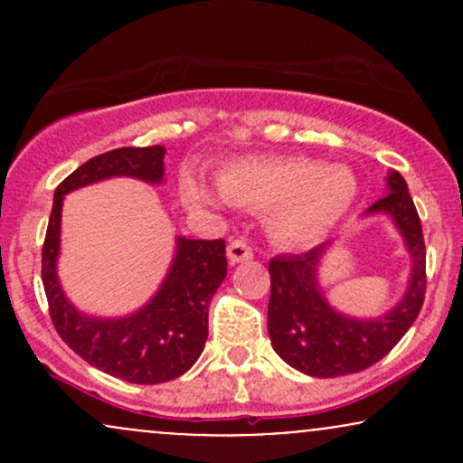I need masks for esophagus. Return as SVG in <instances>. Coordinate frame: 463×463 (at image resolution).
I'll use <instances>...</instances> for the list:
<instances>
[{
	"instance_id": "34e87169",
	"label": "esophagus",
	"mask_w": 463,
	"mask_h": 463,
	"mask_svg": "<svg viewBox=\"0 0 463 463\" xmlns=\"http://www.w3.org/2000/svg\"><path fill=\"white\" fill-rule=\"evenodd\" d=\"M226 254H228V261H231L232 265H237V263L250 261V259H252V248H250L246 241H241V239H235V241L228 243Z\"/></svg>"
}]
</instances>
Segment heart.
<instances>
[{
	"mask_svg": "<svg viewBox=\"0 0 463 463\" xmlns=\"http://www.w3.org/2000/svg\"><path fill=\"white\" fill-rule=\"evenodd\" d=\"M217 194L198 178L183 184L184 200L202 209L224 202L265 211L268 235L279 246L309 248L342 224L357 200L359 184L344 165H322L307 156L246 158L220 174Z\"/></svg>",
	"mask_w": 463,
	"mask_h": 463,
	"instance_id": "1",
	"label": "heart"
}]
</instances>
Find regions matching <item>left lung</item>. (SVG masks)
<instances>
[{
    "label": "left lung",
    "mask_w": 463,
    "mask_h": 463,
    "mask_svg": "<svg viewBox=\"0 0 463 463\" xmlns=\"http://www.w3.org/2000/svg\"><path fill=\"white\" fill-rule=\"evenodd\" d=\"M385 194L365 211L364 217L387 215L401 232L411 261L407 289L392 309L374 317H354L335 309L324 296L320 268L335 241L305 254H280L269 261L272 294L268 307V333L285 364L316 376L354 374L381 361L416 322L427 289V252L422 226L407 183L390 169Z\"/></svg>",
    "instance_id": "8db88e82"
}]
</instances>
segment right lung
Returning <instances> with one entry per match:
<instances>
[{
    "label": "right lung",
    "instance_id": "obj_1",
    "mask_svg": "<svg viewBox=\"0 0 463 463\" xmlns=\"http://www.w3.org/2000/svg\"><path fill=\"white\" fill-rule=\"evenodd\" d=\"M165 147H119L80 165L54 191L43 243V287L58 335L93 368L128 383L156 385L183 376L198 361L209 337V305L226 279L224 239L176 237V250L161 287L137 311L98 317L73 307L58 279L62 200L71 191L109 178L165 180Z\"/></svg>",
    "mask_w": 463,
    "mask_h": 463
}]
</instances>
